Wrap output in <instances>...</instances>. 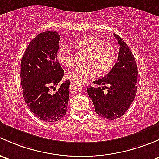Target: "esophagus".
<instances>
[{"label": "esophagus", "instance_id": "34e87169", "mask_svg": "<svg viewBox=\"0 0 159 159\" xmlns=\"http://www.w3.org/2000/svg\"><path fill=\"white\" fill-rule=\"evenodd\" d=\"M82 85H83V86H86V83H82Z\"/></svg>", "mask_w": 159, "mask_h": 159}]
</instances>
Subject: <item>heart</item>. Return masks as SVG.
I'll use <instances>...</instances> for the list:
<instances>
[{
    "mask_svg": "<svg viewBox=\"0 0 159 159\" xmlns=\"http://www.w3.org/2000/svg\"><path fill=\"white\" fill-rule=\"evenodd\" d=\"M81 52L87 53L85 64L87 66L76 67L67 73V76L77 82H85L94 79L100 73H109L116 63L117 51L112 44L104 43L96 37H83L74 43ZM59 63L65 68H70L75 63V56L70 45H63L57 53Z\"/></svg>",
    "mask_w": 159,
    "mask_h": 159,
    "instance_id": "1",
    "label": "heart"
}]
</instances>
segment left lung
Returning a JSON list of instances; mask_svg holds the SVG:
<instances>
[{
  "label": "left lung",
  "instance_id": "8db88e82",
  "mask_svg": "<svg viewBox=\"0 0 159 159\" xmlns=\"http://www.w3.org/2000/svg\"><path fill=\"white\" fill-rule=\"evenodd\" d=\"M120 46L117 62L102 79L93 82L96 85L108 86L87 87L96 112L107 119L120 118L129 109L137 92L136 61L127 44L119 36L113 34ZM107 91L104 92V88Z\"/></svg>",
  "mask_w": 159,
  "mask_h": 159
}]
</instances>
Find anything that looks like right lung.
<instances>
[{"label": "right lung", "instance_id": "add662e5", "mask_svg": "<svg viewBox=\"0 0 159 159\" xmlns=\"http://www.w3.org/2000/svg\"><path fill=\"white\" fill-rule=\"evenodd\" d=\"M60 35L46 31L36 36L27 46L21 60L20 79L23 96L33 113L40 120L55 122L66 114L70 80L63 82L55 93L64 71L57 60Z\"/></svg>", "mask_w": 159, "mask_h": 159}]
</instances>
